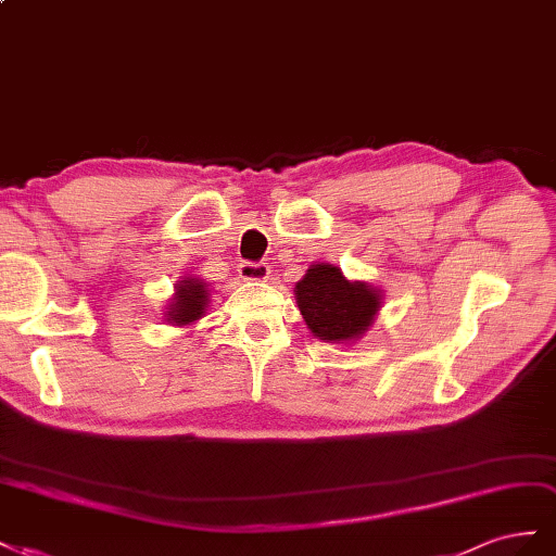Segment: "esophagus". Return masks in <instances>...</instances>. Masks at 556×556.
<instances>
[{
	"label": "esophagus",
	"instance_id": "1",
	"mask_svg": "<svg viewBox=\"0 0 556 556\" xmlns=\"http://www.w3.org/2000/svg\"><path fill=\"white\" fill-rule=\"evenodd\" d=\"M240 277L247 281H267L269 277V265L267 263H251L244 261L240 265Z\"/></svg>",
	"mask_w": 556,
	"mask_h": 556
}]
</instances>
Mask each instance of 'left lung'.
I'll return each instance as SVG.
<instances>
[{
  "label": "left lung",
  "mask_w": 556,
  "mask_h": 556,
  "mask_svg": "<svg viewBox=\"0 0 556 556\" xmlns=\"http://www.w3.org/2000/svg\"><path fill=\"white\" fill-rule=\"evenodd\" d=\"M300 314L324 342H354L366 332L382 307V295L366 281H349L342 269L316 263L295 283Z\"/></svg>",
  "instance_id": "1"
}]
</instances>
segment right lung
Here are the masks:
<instances>
[{
	"instance_id": "1",
	"label": "right lung",
	"mask_w": 556,
	"mask_h": 556,
	"mask_svg": "<svg viewBox=\"0 0 556 556\" xmlns=\"http://www.w3.org/2000/svg\"><path fill=\"white\" fill-rule=\"evenodd\" d=\"M174 298L167 305V321L172 326H190L204 316V309H207L210 303V293H207V283L198 277H186L181 279L177 287H174Z\"/></svg>"
}]
</instances>
